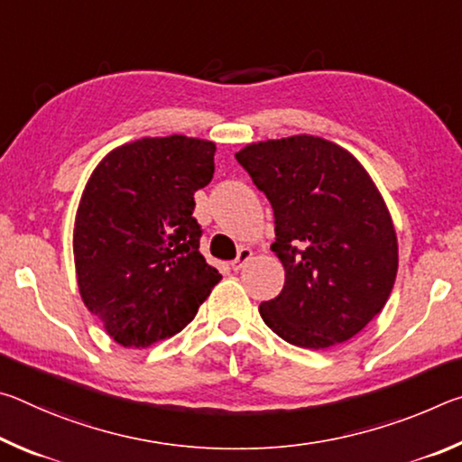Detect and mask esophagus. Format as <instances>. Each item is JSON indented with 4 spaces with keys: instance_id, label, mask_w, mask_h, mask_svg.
Here are the masks:
<instances>
[{
    "instance_id": "obj_1",
    "label": "esophagus",
    "mask_w": 462,
    "mask_h": 462,
    "mask_svg": "<svg viewBox=\"0 0 462 462\" xmlns=\"http://www.w3.org/2000/svg\"><path fill=\"white\" fill-rule=\"evenodd\" d=\"M250 259H253V250H250V248H240L238 256L232 261V269L234 271H240Z\"/></svg>"
}]
</instances>
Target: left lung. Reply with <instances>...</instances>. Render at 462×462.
<instances>
[{
	"label": "left lung",
	"mask_w": 462,
	"mask_h": 462,
	"mask_svg": "<svg viewBox=\"0 0 462 462\" xmlns=\"http://www.w3.org/2000/svg\"><path fill=\"white\" fill-rule=\"evenodd\" d=\"M236 161L271 201L285 269L259 306L264 324L301 348L350 340L387 303L400 263L377 185L346 148L310 134L246 144Z\"/></svg>",
	"instance_id": "1"
}]
</instances>
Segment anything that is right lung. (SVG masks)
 Instances as JSON below:
<instances>
[{"instance_id":"obj_1","label":"right lung","mask_w":462,"mask_h":462,"mask_svg":"<svg viewBox=\"0 0 462 462\" xmlns=\"http://www.w3.org/2000/svg\"><path fill=\"white\" fill-rule=\"evenodd\" d=\"M214 154L212 140L140 138L109 151L85 185L73 230L77 285L122 346L181 332L222 279L199 253L193 217Z\"/></svg>"}]
</instances>
